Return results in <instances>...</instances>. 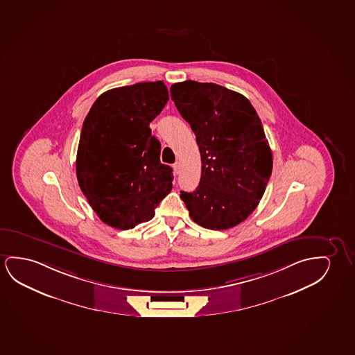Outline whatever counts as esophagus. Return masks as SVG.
<instances>
[{"label":"esophagus","mask_w":355,"mask_h":355,"mask_svg":"<svg viewBox=\"0 0 355 355\" xmlns=\"http://www.w3.org/2000/svg\"><path fill=\"white\" fill-rule=\"evenodd\" d=\"M173 172H175V175H178L180 172V162H175L173 164Z\"/></svg>","instance_id":"34e87169"}]
</instances>
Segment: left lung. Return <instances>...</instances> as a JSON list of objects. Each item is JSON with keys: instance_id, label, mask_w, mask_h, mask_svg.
I'll return each instance as SVG.
<instances>
[{"instance_id": "obj_1", "label": "left lung", "mask_w": 355, "mask_h": 355, "mask_svg": "<svg viewBox=\"0 0 355 355\" xmlns=\"http://www.w3.org/2000/svg\"><path fill=\"white\" fill-rule=\"evenodd\" d=\"M171 98L191 124L201 156L200 183L180 191L189 216L221 231L257 209L272 172V153L255 108L242 94L215 83H175Z\"/></svg>"}]
</instances>
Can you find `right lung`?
I'll use <instances>...</instances> for the list:
<instances>
[{
  "mask_svg": "<svg viewBox=\"0 0 355 355\" xmlns=\"http://www.w3.org/2000/svg\"><path fill=\"white\" fill-rule=\"evenodd\" d=\"M167 101L164 82L137 83L101 94L84 119L78 183L108 226L124 231L150 221L172 189V168L159 162L149 127Z\"/></svg>",
  "mask_w": 355,
  "mask_h": 355,
  "instance_id": "1",
  "label": "right lung"
}]
</instances>
